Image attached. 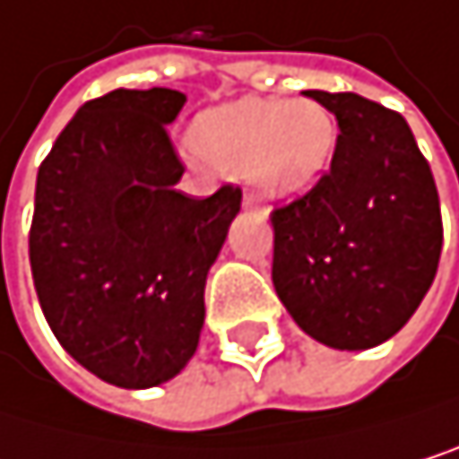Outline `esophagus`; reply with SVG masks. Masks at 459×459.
Instances as JSON below:
<instances>
[{
	"label": "esophagus",
	"instance_id": "esophagus-1",
	"mask_svg": "<svg viewBox=\"0 0 459 459\" xmlns=\"http://www.w3.org/2000/svg\"><path fill=\"white\" fill-rule=\"evenodd\" d=\"M243 208H246V211H255V213H260V216H265V204H263L255 194H243Z\"/></svg>",
	"mask_w": 459,
	"mask_h": 459
}]
</instances>
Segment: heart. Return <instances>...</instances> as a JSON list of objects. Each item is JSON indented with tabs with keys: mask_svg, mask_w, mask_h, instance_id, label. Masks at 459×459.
I'll list each match as a JSON object with an SVG mask.
<instances>
[{
	"mask_svg": "<svg viewBox=\"0 0 459 459\" xmlns=\"http://www.w3.org/2000/svg\"><path fill=\"white\" fill-rule=\"evenodd\" d=\"M196 144L211 164L246 172L260 191L290 194L309 186L325 167L333 123L315 100L243 98L204 114Z\"/></svg>",
	"mask_w": 459,
	"mask_h": 459,
	"instance_id": "obj_1",
	"label": "heart"
}]
</instances>
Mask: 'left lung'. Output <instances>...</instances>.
Segmentation results:
<instances>
[{
	"label": "left lung",
	"mask_w": 459,
	"mask_h": 459,
	"mask_svg": "<svg viewBox=\"0 0 459 459\" xmlns=\"http://www.w3.org/2000/svg\"><path fill=\"white\" fill-rule=\"evenodd\" d=\"M339 123L331 169L273 208V287L312 339L367 351L419 309L441 260V202L400 111L307 90Z\"/></svg>",
	"instance_id": "left-lung-1"
}]
</instances>
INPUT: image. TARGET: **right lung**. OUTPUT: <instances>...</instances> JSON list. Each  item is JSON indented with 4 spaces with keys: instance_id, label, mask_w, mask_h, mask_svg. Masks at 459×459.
I'll use <instances>...</instances> for the list:
<instances>
[{
    "instance_id": "1",
    "label": "right lung",
    "mask_w": 459,
    "mask_h": 459,
    "mask_svg": "<svg viewBox=\"0 0 459 459\" xmlns=\"http://www.w3.org/2000/svg\"><path fill=\"white\" fill-rule=\"evenodd\" d=\"M186 95L111 90L87 100L43 158L30 227L40 309L84 369L120 388L175 377L199 345L204 279L240 188L194 199L167 126Z\"/></svg>"
}]
</instances>
